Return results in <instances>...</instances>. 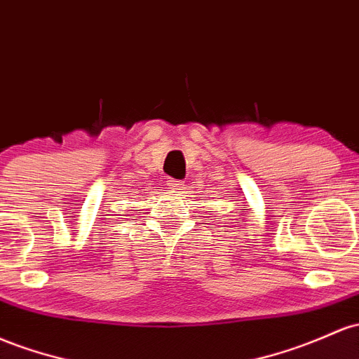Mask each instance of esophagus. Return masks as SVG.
I'll return each instance as SVG.
<instances>
[{"instance_id":"34e87169","label":"esophagus","mask_w":359,"mask_h":359,"mask_svg":"<svg viewBox=\"0 0 359 359\" xmlns=\"http://www.w3.org/2000/svg\"><path fill=\"white\" fill-rule=\"evenodd\" d=\"M167 189H170V191H180V187H182V182H180L179 179H170L167 180Z\"/></svg>"}]
</instances>
